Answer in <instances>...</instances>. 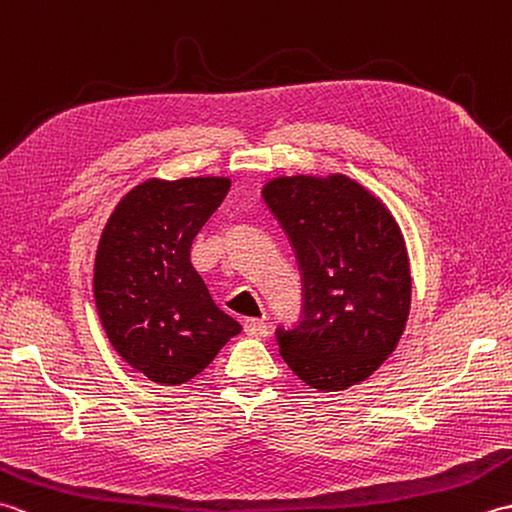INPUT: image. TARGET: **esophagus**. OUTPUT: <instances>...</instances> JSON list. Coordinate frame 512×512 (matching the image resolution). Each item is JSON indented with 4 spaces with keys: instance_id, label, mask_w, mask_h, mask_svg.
<instances>
[{
    "instance_id": "esophagus-1",
    "label": "esophagus",
    "mask_w": 512,
    "mask_h": 512,
    "mask_svg": "<svg viewBox=\"0 0 512 512\" xmlns=\"http://www.w3.org/2000/svg\"><path fill=\"white\" fill-rule=\"evenodd\" d=\"M244 332L248 336H266L268 334V325L262 319H246L244 321Z\"/></svg>"
}]
</instances>
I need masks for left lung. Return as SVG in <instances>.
<instances>
[{
    "label": "left lung",
    "instance_id": "obj_1",
    "mask_svg": "<svg viewBox=\"0 0 512 512\" xmlns=\"http://www.w3.org/2000/svg\"><path fill=\"white\" fill-rule=\"evenodd\" d=\"M262 195L301 275V314L275 330L279 354L314 389L361 383L407 323L411 277L398 224L345 176L277 178Z\"/></svg>",
    "mask_w": 512,
    "mask_h": 512
}]
</instances>
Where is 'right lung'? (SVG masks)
Masks as SVG:
<instances>
[{"mask_svg": "<svg viewBox=\"0 0 512 512\" xmlns=\"http://www.w3.org/2000/svg\"><path fill=\"white\" fill-rule=\"evenodd\" d=\"M228 189L226 178L149 180L103 231L94 266L101 323L114 350L154 383H187L242 332L191 266L193 239Z\"/></svg>", "mask_w": 512, "mask_h": 512, "instance_id": "obj_1", "label": "right lung"}]
</instances>
